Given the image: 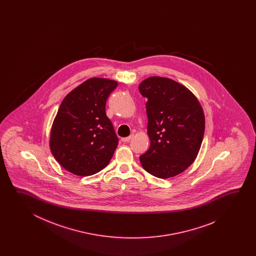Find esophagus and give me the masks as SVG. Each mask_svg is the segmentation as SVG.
<instances>
[{"label": "esophagus", "instance_id": "1", "mask_svg": "<svg viewBox=\"0 0 256 256\" xmlns=\"http://www.w3.org/2000/svg\"><path fill=\"white\" fill-rule=\"evenodd\" d=\"M134 137V136L132 134V136H128V137H124V138H122V142H127L130 141V139Z\"/></svg>", "mask_w": 256, "mask_h": 256}]
</instances>
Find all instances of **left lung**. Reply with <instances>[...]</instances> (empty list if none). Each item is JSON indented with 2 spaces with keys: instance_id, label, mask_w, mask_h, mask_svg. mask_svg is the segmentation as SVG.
Here are the masks:
<instances>
[{
  "instance_id": "left-lung-1",
  "label": "left lung",
  "mask_w": 256,
  "mask_h": 256,
  "mask_svg": "<svg viewBox=\"0 0 256 256\" xmlns=\"http://www.w3.org/2000/svg\"><path fill=\"white\" fill-rule=\"evenodd\" d=\"M147 98L150 147L140 156L144 169L158 178L185 171L196 159L205 130L202 105L190 90L168 78L150 76L139 85Z\"/></svg>"
}]
</instances>
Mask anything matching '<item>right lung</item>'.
Here are the masks:
<instances>
[{
	"label": "right lung",
	"instance_id": "obj_1",
	"mask_svg": "<svg viewBox=\"0 0 256 256\" xmlns=\"http://www.w3.org/2000/svg\"><path fill=\"white\" fill-rule=\"evenodd\" d=\"M117 85L115 80L92 78L75 88L60 104L49 146L56 160L72 174H96L112 158L118 137L105 106Z\"/></svg>",
	"mask_w": 256,
	"mask_h": 256
}]
</instances>
